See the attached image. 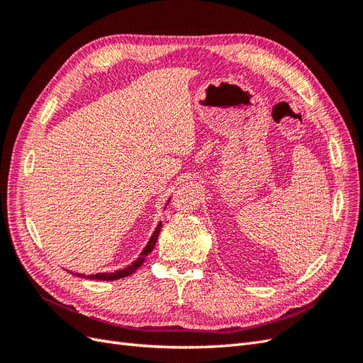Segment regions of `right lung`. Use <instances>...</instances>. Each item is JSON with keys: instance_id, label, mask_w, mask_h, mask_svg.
Returning <instances> with one entry per match:
<instances>
[{"instance_id": "add662e5", "label": "right lung", "mask_w": 363, "mask_h": 363, "mask_svg": "<svg viewBox=\"0 0 363 363\" xmlns=\"http://www.w3.org/2000/svg\"><path fill=\"white\" fill-rule=\"evenodd\" d=\"M169 200H171V199H169ZM169 200H168V203H169ZM168 203H167V204H168ZM164 207H167V206H164ZM160 228H162V221L157 224V227H156V230H155V233H152L151 238L148 239V242H147L145 248L140 251L139 257H138L136 260L131 262L128 267H125V268H123V269H116L115 272H98V274H91V276H86V279H91V280H107V281H111V280H118V279H123V277L130 276V274H133L139 267H142V263L145 262L147 256L152 251V248H155V245H156V242H157L159 233H160ZM71 274H72V272H71ZM74 276H75V274H74ZM77 276L84 277V274H79V272H77Z\"/></svg>"}]
</instances>
